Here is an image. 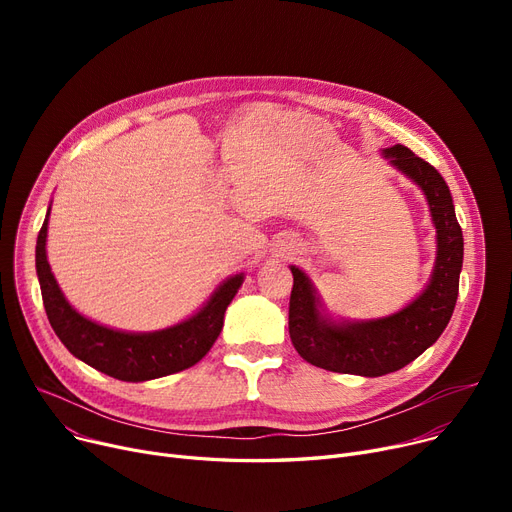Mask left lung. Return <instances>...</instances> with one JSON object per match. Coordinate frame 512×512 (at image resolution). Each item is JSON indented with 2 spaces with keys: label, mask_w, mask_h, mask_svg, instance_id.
<instances>
[{
  "label": "left lung",
  "mask_w": 512,
  "mask_h": 512,
  "mask_svg": "<svg viewBox=\"0 0 512 512\" xmlns=\"http://www.w3.org/2000/svg\"><path fill=\"white\" fill-rule=\"evenodd\" d=\"M384 157L421 188L436 226L438 257L432 280L419 297L382 319L336 324L321 315V301L305 272L290 265L294 284L288 332L297 353L315 367L365 378L402 369L440 338L459 297L463 267V230L456 222L446 180L405 145L384 149Z\"/></svg>",
  "instance_id": "obj_1"
}]
</instances>
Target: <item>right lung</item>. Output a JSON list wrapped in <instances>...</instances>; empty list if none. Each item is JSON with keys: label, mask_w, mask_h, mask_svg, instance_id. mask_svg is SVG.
Returning <instances> with one entry per match:
<instances>
[{"label": "right lung", "mask_w": 512, "mask_h": 512, "mask_svg": "<svg viewBox=\"0 0 512 512\" xmlns=\"http://www.w3.org/2000/svg\"><path fill=\"white\" fill-rule=\"evenodd\" d=\"M47 218L39 230L35 251L41 297L53 332L76 359L122 382H147L193 367L209 353L222 332L224 313L245 276L228 278L201 311L172 328L145 334L105 328L72 309L53 278L45 253Z\"/></svg>", "instance_id": "obj_1"}]
</instances>
